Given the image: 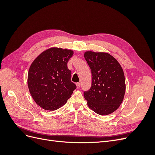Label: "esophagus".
Masks as SVG:
<instances>
[{
	"instance_id": "obj_1",
	"label": "esophagus",
	"mask_w": 155,
	"mask_h": 155,
	"mask_svg": "<svg viewBox=\"0 0 155 155\" xmlns=\"http://www.w3.org/2000/svg\"><path fill=\"white\" fill-rule=\"evenodd\" d=\"M76 86H77L78 88H80V87H81V83H78L76 84Z\"/></svg>"
}]
</instances>
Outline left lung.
<instances>
[{"mask_svg":"<svg viewBox=\"0 0 155 155\" xmlns=\"http://www.w3.org/2000/svg\"><path fill=\"white\" fill-rule=\"evenodd\" d=\"M92 72V86L84 92L88 107L100 115H109L122 103L125 92L124 72L113 56L106 52L84 53Z\"/></svg>","mask_w":155,"mask_h":155,"instance_id":"1","label":"left lung"}]
</instances>
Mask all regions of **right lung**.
I'll use <instances>...</instances> for the list:
<instances>
[{"instance_id":"add662e5","label":"right lung","mask_w":155,"mask_h":155,"mask_svg":"<svg viewBox=\"0 0 155 155\" xmlns=\"http://www.w3.org/2000/svg\"><path fill=\"white\" fill-rule=\"evenodd\" d=\"M74 51L51 47L32 62L28 74V87L33 99L42 109L55 110L64 105L76 86L70 80L67 63Z\"/></svg>"}]
</instances>
